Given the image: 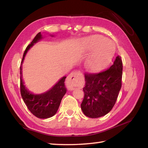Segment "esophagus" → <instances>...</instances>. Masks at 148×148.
<instances>
[{
    "mask_svg": "<svg viewBox=\"0 0 148 148\" xmlns=\"http://www.w3.org/2000/svg\"><path fill=\"white\" fill-rule=\"evenodd\" d=\"M82 74L79 72H73L69 75L67 79V84L70 90H73L74 87L78 86L77 79L81 77Z\"/></svg>",
    "mask_w": 148,
    "mask_h": 148,
    "instance_id": "1",
    "label": "esophagus"
}]
</instances>
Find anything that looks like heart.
<instances>
[{
	"instance_id": "b5f03b06",
	"label": "heart",
	"mask_w": 148,
	"mask_h": 148,
	"mask_svg": "<svg viewBox=\"0 0 148 148\" xmlns=\"http://www.w3.org/2000/svg\"><path fill=\"white\" fill-rule=\"evenodd\" d=\"M84 48L87 51H92L86 61L87 67L92 71L101 68L112 58L114 48L111 42L101 36L88 37L83 40Z\"/></svg>"
}]
</instances>
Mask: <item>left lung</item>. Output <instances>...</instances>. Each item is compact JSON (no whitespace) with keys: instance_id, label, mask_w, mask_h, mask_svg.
<instances>
[{"instance_id":"obj_1","label":"left lung","mask_w":148,"mask_h":148,"mask_svg":"<svg viewBox=\"0 0 148 148\" xmlns=\"http://www.w3.org/2000/svg\"><path fill=\"white\" fill-rule=\"evenodd\" d=\"M122 72V60L118 56L106 71L85 74L84 97L81 108L86 116L97 118L111 111L121 87Z\"/></svg>"}]
</instances>
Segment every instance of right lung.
I'll use <instances>...</instances> for the list:
<instances>
[{"instance_id":"add662e5","label":"right lung","mask_w":148,"mask_h":148,"mask_svg":"<svg viewBox=\"0 0 148 148\" xmlns=\"http://www.w3.org/2000/svg\"><path fill=\"white\" fill-rule=\"evenodd\" d=\"M42 38L41 32H38L25 50L20 66V91L22 99L29 111L38 118L46 119L54 116L59 109L62 97L66 92L64 85L66 77H62L51 89L42 94H32L25 88L22 81V63L28 50Z\"/></svg>"}]
</instances>
